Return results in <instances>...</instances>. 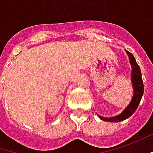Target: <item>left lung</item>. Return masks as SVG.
Here are the masks:
<instances>
[{
	"mask_svg": "<svg viewBox=\"0 0 153 153\" xmlns=\"http://www.w3.org/2000/svg\"><path fill=\"white\" fill-rule=\"evenodd\" d=\"M126 52L129 57L131 67V85H132V88H133V96L131 98V100L129 105L120 114H118L114 117H110V118L102 117V116L98 114L99 118L104 121L120 122L130 118L131 116L135 112V111L137 110L139 103H140L141 98H142L143 94H144V84H143V80H142L140 68H139L138 63L136 62V59L134 58V56L132 55V53H131L130 52H128L126 50Z\"/></svg>",
	"mask_w": 153,
	"mask_h": 153,
	"instance_id": "obj_1",
	"label": "left lung"
}]
</instances>
